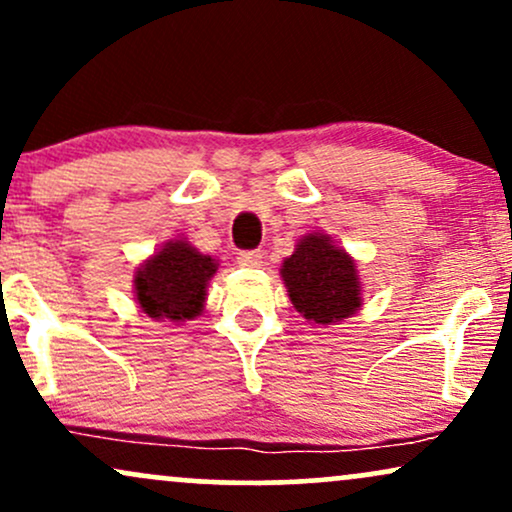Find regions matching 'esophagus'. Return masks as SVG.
Segmentation results:
<instances>
[{"label": "esophagus", "mask_w": 512, "mask_h": 512, "mask_svg": "<svg viewBox=\"0 0 512 512\" xmlns=\"http://www.w3.org/2000/svg\"><path fill=\"white\" fill-rule=\"evenodd\" d=\"M238 264L245 269H257L262 264V252L260 250H243L238 252Z\"/></svg>", "instance_id": "1"}]
</instances>
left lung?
<instances>
[{
    "instance_id": "left-lung-1",
    "label": "left lung",
    "mask_w": 512,
    "mask_h": 512,
    "mask_svg": "<svg viewBox=\"0 0 512 512\" xmlns=\"http://www.w3.org/2000/svg\"><path fill=\"white\" fill-rule=\"evenodd\" d=\"M281 276L293 308L317 325L339 322L361 308L354 260L322 233H310L298 243L296 252L284 260Z\"/></svg>"
}]
</instances>
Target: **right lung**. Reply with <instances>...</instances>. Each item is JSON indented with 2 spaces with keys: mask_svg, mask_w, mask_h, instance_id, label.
I'll list each match as a JSON object with an SVG mask.
<instances>
[{
  "mask_svg": "<svg viewBox=\"0 0 512 512\" xmlns=\"http://www.w3.org/2000/svg\"><path fill=\"white\" fill-rule=\"evenodd\" d=\"M216 269L211 257L199 255L185 240H170L137 269V301L156 320H192L204 308L207 281Z\"/></svg>",
  "mask_w": 512,
  "mask_h": 512,
  "instance_id": "add662e5",
  "label": "right lung"
}]
</instances>
